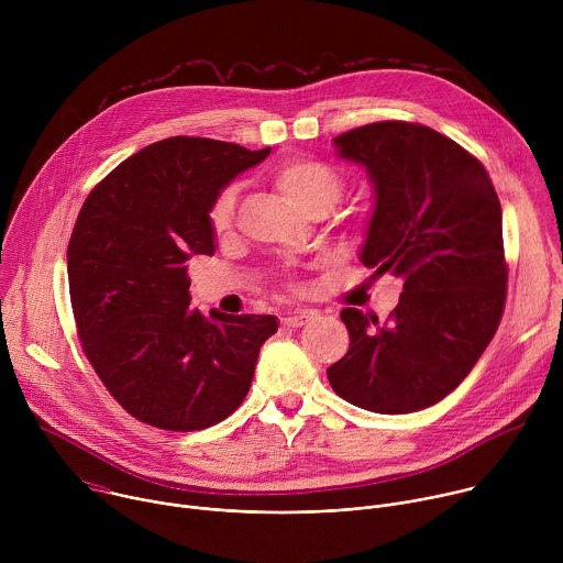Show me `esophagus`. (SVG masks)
Instances as JSON below:
<instances>
[{"instance_id": "34e87169", "label": "esophagus", "mask_w": 563, "mask_h": 563, "mask_svg": "<svg viewBox=\"0 0 563 563\" xmlns=\"http://www.w3.org/2000/svg\"><path fill=\"white\" fill-rule=\"evenodd\" d=\"M313 311H309V309H296V311H291V313H287L285 318H283V325H287V328H300V325H305V323H309V320H313Z\"/></svg>"}]
</instances>
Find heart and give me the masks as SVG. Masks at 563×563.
<instances>
[{
	"mask_svg": "<svg viewBox=\"0 0 563 563\" xmlns=\"http://www.w3.org/2000/svg\"><path fill=\"white\" fill-rule=\"evenodd\" d=\"M272 183L278 194L302 213L328 211L343 194V176L323 159L287 157L272 172ZM235 187H227L209 211V222L216 231H227L235 211Z\"/></svg>",
	"mask_w": 563,
	"mask_h": 563,
	"instance_id": "b5f03b06",
	"label": "heart"
}]
</instances>
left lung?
Instances as JSON below:
<instances>
[{"label": "left lung", "instance_id": "1", "mask_svg": "<svg viewBox=\"0 0 563 563\" xmlns=\"http://www.w3.org/2000/svg\"><path fill=\"white\" fill-rule=\"evenodd\" d=\"M334 144L374 185L361 263L404 278V294L385 323L341 311L350 350L328 378L369 412L430 408L470 374L501 323L508 265L497 191L472 153L423 124L374 122Z\"/></svg>", "mask_w": 563, "mask_h": 563}]
</instances>
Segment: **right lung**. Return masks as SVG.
I'll return each instance as SVG.
<instances>
[{
  "label": "right lung",
  "instance_id": "1",
  "mask_svg": "<svg viewBox=\"0 0 563 563\" xmlns=\"http://www.w3.org/2000/svg\"><path fill=\"white\" fill-rule=\"evenodd\" d=\"M269 155L176 135L120 163L85 200L66 250L82 350L118 404L159 430L194 432L243 404L276 316L189 307L187 261L216 252L220 191Z\"/></svg>",
  "mask_w": 563,
  "mask_h": 563
}]
</instances>
